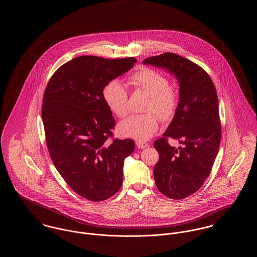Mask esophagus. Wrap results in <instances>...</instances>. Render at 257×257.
Wrapping results in <instances>:
<instances>
[{"label": "esophagus", "mask_w": 257, "mask_h": 257, "mask_svg": "<svg viewBox=\"0 0 257 257\" xmlns=\"http://www.w3.org/2000/svg\"><path fill=\"white\" fill-rule=\"evenodd\" d=\"M136 146L138 148H145L147 147V143L146 142H142V141H137L136 142Z\"/></svg>", "instance_id": "34e87169"}]
</instances>
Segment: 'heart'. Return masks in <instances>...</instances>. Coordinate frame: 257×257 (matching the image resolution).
<instances>
[{
    "label": "heart",
    "mask_w": 257,
    "mask_h": 257,
    "mask_svg": "<svg viewBox=\"0 0 257 257\" xmlns=\"http://www.w3.org/2000/svg\"><path fill=\"white\" fill-rule=\"evenodd\" d=\"M131 85L141 88L150 95L147 111H154L163 121H170L174 116L178 104L179 93L169 85L168 78L163 73L149 67H143L129 78ZM103 99L116 116L124 117L129 110L128 92L117 80L109 82L103 88ZM159 117L153 113L133 114L118 125L119 134L140 141L151 138L159 127Z\"/></svg>",
    "instance_id": "1"
}]
</instances>
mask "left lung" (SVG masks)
<instances>
[{
	"instance_id": "1",
	"label": "left lung",
	"mask_w": 257,
	"mask_h": 257,
	"mask_svg": "<svg viewBox=\"0 0 257 257\" xmlns=\"http://www.w3.org/2000/svg\"><path fill=\"white\" fill-rule=\"evenodd\" d=\"M144 63L166 69L178 80V108L163 138L154 143L159 160L153 174L163 195L182 199L200 189L219 151L221 127L217 91L203 68L179 55L164 53ZM168 137L184 147H171Z\"/></svg>"
}]
</instances>
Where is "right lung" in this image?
I'll return each instance as SVG.
<instances>
[{
    "instance_id": "right-lung-1",
    "label": "right lung",
    "mask_w": 257,
    "mask_h": 257,
    "mask_svg": "<svg viewBox=\"0 0 257 257\" xmlns=\"http://www.w3.org/2000/svg\"><path fill=\"white\" fill-rule=\"evenodd\" d=\"M135 62V58H75L53 74L43 95L42 121L53 164L74 192L90 201L118 192L124 160L134 151L131 139L107 143L115 121L102 92Z\"/></svg>"
}]
</instances>
